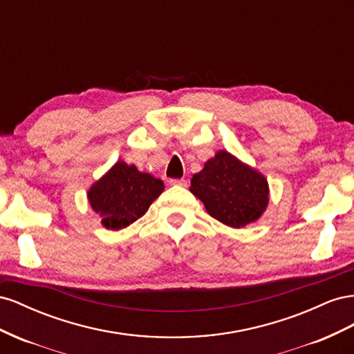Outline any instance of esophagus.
I'll use <instances>...</instances> for the list:
<instances>
[{
	"label": "esophagus",
	"mask_w": 354,
	"mask_h": 354,
	"mask_svg": "<svg viewBox=\"0 0 354 354\" xmlns=\"http://www.w3.org/2000/svg\"><path fill=\"white\" fill-rule=\"evenodd\" d=\"M169 184L170 185H175V187H185L187 185V180L185 179H170Z\"/></svg>",
	"instance_id": "34e87169"
}]
</instances>
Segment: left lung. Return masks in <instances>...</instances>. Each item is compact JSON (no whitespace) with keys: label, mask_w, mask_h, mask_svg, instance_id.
<instances>
[{"label":"left lung","mask_w":354,"mask_h":354,"mask_svg":"<svg viewBox=\"0 0 354 354\" xmlns=\"http://www.w3.org/2000/svg\"><path fill=\"white\" fill-rule=\"evenodd\" d=\"M189 191L203 201L212 218L233 228L258 221L270 200L266 176L225 149L193 175Z\"/></svg>","instance_id":"obj_1"}]
</instances>
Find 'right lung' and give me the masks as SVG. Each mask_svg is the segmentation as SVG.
I'll list each match as a JSON object with an SVG mask.
<instances>
[{"label":"right lung","mask_w":354,"mask_h":354,"mask_svg":"<svg viewBox=\"0 0 354 354\" xmlns=\"http://www.w3.org/2000/svg\"><path fill=\"white\" fill-rule=\"evenodd\" d=\"M163 191V180L120 160L88 188L87 198L100 224L118 231L144 216Z\"/></svg>","instance_id":"obj_1"}]
</instances>
